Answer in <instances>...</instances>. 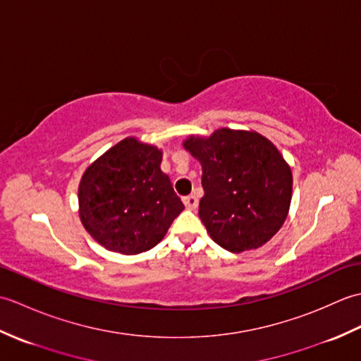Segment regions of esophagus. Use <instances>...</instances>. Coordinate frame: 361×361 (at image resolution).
<instances>
[{"mask_svg": "<svg viewBox=\"0 0 361 361\" xmlns=\"http://www.w3.org/2000/svg\"><path fill=\"white\" fill-rule=\"evenodd\" d=\"M183 203H185V206H186L188 209L194 211L197 206H198V198L195 195H188V197L183 198Z\"/></svg>", "mask_w": 361, "mask_h": 361, "instance_id": "esophagus-1", "label": "esophagus"}]
</instances>
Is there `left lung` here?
I'll return each mask as SVG.
<instances>
[{"label": "left lung", "mask_w": 361, "mask_h": 361, "mask_svg": "<svg viewBox=\"0 0 361 361\" xmlns=\"http://www.w3.org/2000/svg\"><path fill=\"white\" fill-rule=\"evenodd\" d=\"M185 147L202 164L200 216L211 239L231 252L262 247L286 221L291 169L276 145L252 130L219 128L188 136Z\"/></svg>", "instance_id": "8db88e82"}]
</instances>
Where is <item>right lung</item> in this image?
<instances>
[{"label": "right lung", "instance_id": "right-lung-1", "mask_svg": "<svg viewBox=\"0 0 361 361\" xmlns=\"http://www.w3.org/2000/svg\"><path fill=\"white\" fill-rule=\"evenodd\" d=\"M161 159L163 150L128 136L83 172L80 221L104 248L126 256L147 251L185 209Z\"/></svg>", "mask_w": 361, "mask_h": 361}]
</instances>
